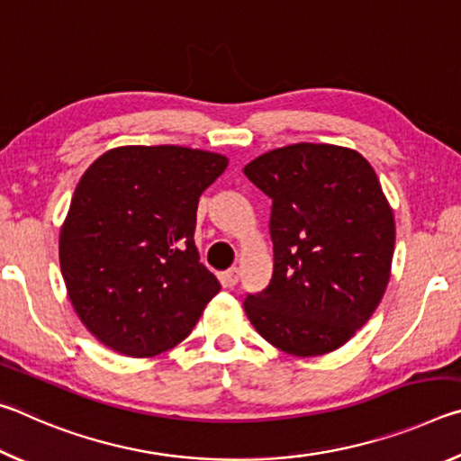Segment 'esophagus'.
<instances>
[{
	"mask_svg": "<svg viewBox=\"0 0 461 461\" xmlns=\"http://www.w3.org/2000/svg\"><path fill=\"white\" fill-rule=\"evenodd\" d=\"M223 283H225V286H236L238 283H240V270L233 267V268H230V270H225L223 272Z\"/></svg>",
	"mask_w": 461,
	"mask_h": 461,
	"instance_id": "obj_1",
	"label": "esophagus"
}]
</instances>
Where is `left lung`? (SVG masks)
Instances as JSON below:
<instances>
[{
  "label": "left lung",
  "mask_w": 461,
  "mask_h": 461,
  "mask_svg": "<svg viewBox=\"0 0 461 461\" xmlns=\"http://www.w3.org/2000/svg\"><path fill=\"white\" fill-rule=\"evenodd\" d=\"M244 175L272 199L270 285L244 301L264 339L286 354H330L368 321L384 296L394 215L370 162L333 144H293Z\"/></svg>",
  "instance_id": "1"
}]
</instances>
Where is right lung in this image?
Instances as JSON below:
<instances>
[{
    "label": "right lung",
    "instance_id": "right-lung-1",
    "mask_svg": "<svg viewBox=\"0 0 461 461\" xmlns=\"http://www.w3.org/2000/svg\"><path fill=\"white\" fill-rule=\"evenodd\" d=\"M228 158L185 146H122L77 185L59 240L83 325L113 352L158 356L193 331L217 278L199 262L201 193Z\"/></svg>",
    "mask_w": 461,
    "mask_h": 461
}]
</instances>
